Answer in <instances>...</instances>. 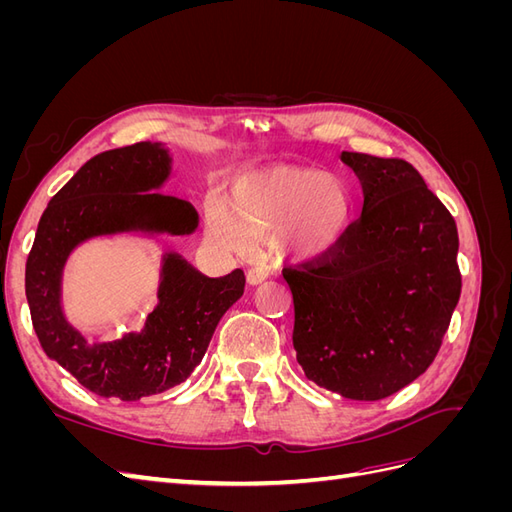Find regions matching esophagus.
<instances>
[{
  "instance_id": "obj_1",
  "label": "esophagus",
  "mask_w": 512,
  "mask_h": 512,
  "mask_svg": "<svg viewBox=\"0 0 512 512\" xmlns=\"http://www.w3.org/2000/svg\"><path fill=\"white\" fill-rule=\"evenodd\" d=\"M245 275H247V284H250V286H258L269 277V273L265 269H250Z\"/></svg>"
}]
</instances>
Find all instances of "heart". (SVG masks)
I'll return each mask as SVG.
<instances>
[{"instance_id": "obj_1", "label": "heart", "mask_w": 512, "mask_h": 512, "mask_svg": "<svg viewBox=\"0 0 512 512\" xmlns=\"http://www.w3.org/2000/svg\"><path fill=\"white\" fill-rule=\"evenodd\" d=\"M352 218L346 185L324 170L271 166L235 179L230 200L215 194L207 205L211 237L224 250L247 252L254 237L277 230L282 250L318 258L344 241Z\"/></svg>"}]
</instances>
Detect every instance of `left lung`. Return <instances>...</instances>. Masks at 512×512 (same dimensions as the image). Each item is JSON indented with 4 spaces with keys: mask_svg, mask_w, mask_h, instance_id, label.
<instances>
[{
    "mask_svg": "<svg viewBox=\"0 0 512 512\" xmlns=\"http://www.w3.org/2000/svg\"><path fill=\"white\" fill-rule=\"evenodd\" d=\"M363 188L361 220L314 265L284 271L292 344L307 380L348 399H384L436 359L461 275L453 215L418 170L342 151Z\"/></svg>",
    "mask_w": 512,
    "mask_h": 512,
    "instance_id": "1",
    "label": "left lung"
}]
</instances>
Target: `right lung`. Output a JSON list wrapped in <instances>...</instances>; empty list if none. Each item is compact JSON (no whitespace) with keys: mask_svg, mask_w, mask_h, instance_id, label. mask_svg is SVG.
<instances>
[{"mask_svg":"<svg viewBox=\"0 0 512 512\" xmlns=\"http://www.w3.org/2000/svg\"><path fill=\"white\" fill-rule=\"evenodd\" d=\"M173 175L162 143H136L85 162L44 209L25 267V294L44 352L100 397L138 401L188 380L211 335L245 286L235 269L207 277L177 252L160 258L158 303L141 331L89 342L61 303L66 262L76 247L104 237H190L198 211L158 190Z\"/></svg>","mask_w":512,"mask_h":512,"instance_id":"add662e5","label":"right lung"}]
</instances>
